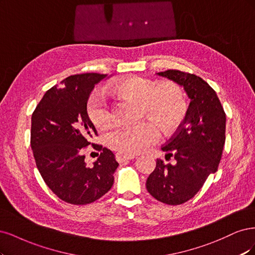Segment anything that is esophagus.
<instances>
[{"label": "esophagus", "instance_id": "esophagus-1", "mask_svg": "<svg viewBox=\"0 0 255 255\" xmlns=\"http://www.w3.org/2000/svg\"><path fill=\"white\" fill-rule=\"evenodd\" d=\"M135 158V154H131V153H123V152H118L117 153V160L121 163L125 162L127 160H131V159H134Z\"/></svg>", "mask_w": 255, "mask_h": 255}]
</instances>
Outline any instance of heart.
I'll return each instance as SVG.
<instances>
[{
  "label": "heart",
  "mask_w": 255,
  "mask_h": 255,
  "mask_svg": "<svg viewBox=\"0 0 255 255\" xmlns=\"http://www.w3.org/2000/svg\"><path fill=\"white\" fill-rule=\"evenodd\" d=\"M108 90L116 95L126 96L141 103L142 114L152 121H142L137 124H116L107 128L105 142L112 149L124 153H135L145 149L158 135L176 130L183 122L187 103L182 87L170 80L157 84L151 79L131 76L114 81ZM87 112L94 125L101 126L110 119L108 101L104 93L97 91L90 96Z\"/></svg>",
  "instance_id": "heart-1"
}]
</instances>
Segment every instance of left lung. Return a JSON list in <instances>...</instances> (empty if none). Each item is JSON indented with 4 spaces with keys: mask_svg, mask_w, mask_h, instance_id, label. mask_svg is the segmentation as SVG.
<instances>
[{
    "mask_svg": "<svg viewBox=\"0 0 255 255\" xmlns=\"http://www.w3.org/2000/svg\"><path fill=\"white\" fill-rule=\"evenodd\" d=\"M182 86L191 100L182 124L162 146L165 159H157L147 178L148 193L163 203L178 205L199 192L205 180L217 171L226 141V113L216 92L202 78L178 70L157 73Z\"/></svg>",
    "mask_w": 255,
    "mask_h": 255,
    "instance_id": "8db88e82",
    "label": "left lung"
}]
</instances>
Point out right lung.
<instances>
[{"label":"right lung","mask_w":255,"mask_h":255,"mask_svg":"<svg viewBox=\"0 0 255 255\" xmlns=\"http://www.w3.org/2000/svg\"><path fill=\"white\" fill-rule=\"evenodd\" d=\"M105 77L97 73L69 76L47 90L31 116L30 146L37 168L52 192L71 204L100 199L112 187L119 166L110 149L90 142L97 131L87 104ZM90 143L101 151L92 167L86 165L83 154Z\"/></svg>","instance_id":"obj_1"}]
</instances>
